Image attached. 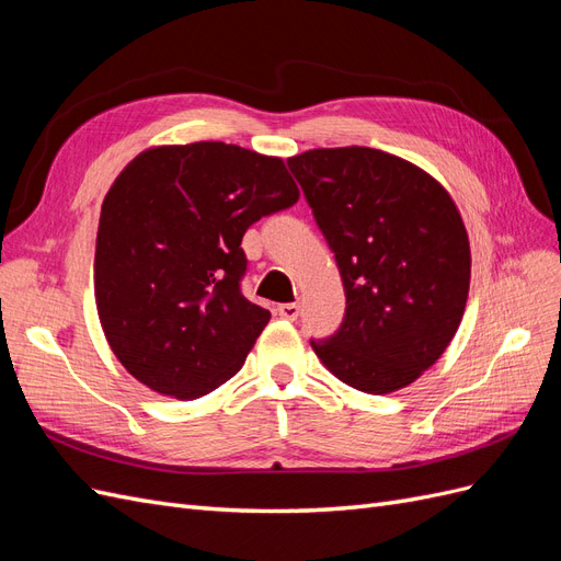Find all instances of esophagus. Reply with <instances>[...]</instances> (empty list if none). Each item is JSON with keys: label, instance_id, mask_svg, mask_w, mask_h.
I'll return each mask as SVG.
<instances>
[{"label": "esophagus", "instance_id": "1", "mask_svg": "<svg viewBox=\"0 0 561 561\" xmlns=\"http://www.w3.org/2000/svg\"><path fill=\"white\" fill-rule=\"evenodd\" d=\"M278 316L285 318V320H297L299 307H297V304H280V307H278Z\"/></svg>", "mask_w": 561, "mask_h": 561}]
</instances>
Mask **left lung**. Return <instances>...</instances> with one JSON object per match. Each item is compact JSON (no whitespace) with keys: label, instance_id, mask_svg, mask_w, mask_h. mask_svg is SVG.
Segmentation results:
<instances>
[{"label":"left lung","instance_id":"8db88e82","mask_svg":"<svg viewBox=\"0 0 561 561\" xmlns=\"http://www.w3.org/2000/svg\"><path fill=\"white\" fill-rule=\"evenodd\" d=\"M287 165L346 293L342 328L311 339L320 363L371 396L414 383L466 311L470 243L456 203L419 165L371 147L309 149Z\"/></svg>","mask_w":561,"mask_h":561}]
</instances>
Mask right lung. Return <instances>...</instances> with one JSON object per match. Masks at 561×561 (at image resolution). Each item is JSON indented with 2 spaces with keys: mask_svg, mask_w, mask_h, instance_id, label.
Segmentation results:
<instances>
[{
  "mask_svg": "<svg viewBox=\"0 0 561 561\" xmlns=\"http://www.w3.org/2000/svg\"><path fill=\"white\" fill-rule=\"evenodd\" d=\"M297 198L283 159L225 142L151 147L118 173L93 285L110 348L135 379L196 400L243 367L271 318L241 293L243 233Z\"/></svg>",
  "mask_w": 561,
  "mask_h": 561,
  "instance_id": "add662e5",
  "label": "right lung"
}]
</instances>
